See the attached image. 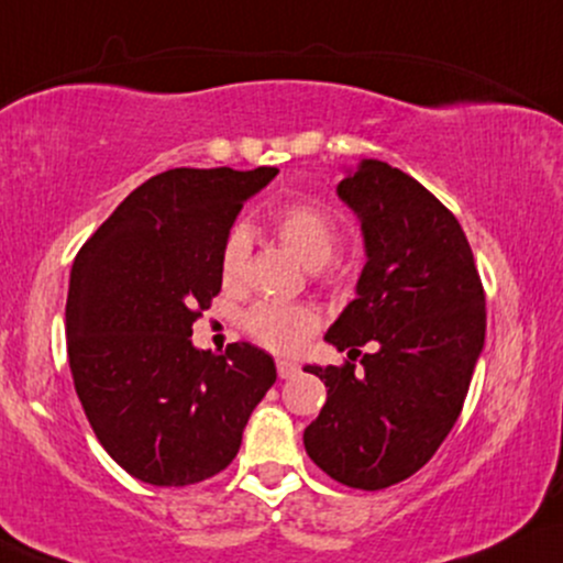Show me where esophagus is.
Wrapping results in <instances>:
<instances>
[{"label":"esophagus","mask_w":563,"mask_h":563,"mask_svg":"<svg viewBox=\"0 0 563 563\" xmlns=\"http://www.w3.org/2000/svg\"><path fill=\"white\" fill-rule=\"evenodd\" d=\"M298 374V364H294V361H277V376L280 379H290V376Z\"/></svg>","instance_id":"1"}]
</instances>
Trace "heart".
I'll list each match as a JSON object with an SVG mask.
<instances>
[{"label":"heart","mask_w":563,"mask_h":563,"mask_svg":"<svg viewBox=\"0 0 563 563\" xmlns=\"http://www.w3.org/2000/svg\"><path fill=\"white\" fill-rule=\"evenodd\" d=\"M275 236L290 249L306 267H322L332 260L340 241L338 220L317 202L283 205L269 218ZM249 257V236L244 229H233L220 246V275L225 283H236ZM319 319L309 306L296 303H257L246 314V330L269 351L296 353L317 330Z\"/></svg>","instance_id":"1"}]
</instances>
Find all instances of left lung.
I'll use <instances>...</instances> for the list:
<instances>
[{"mask_svg": "<svg viewBox=\"0 0 563 563\" xmlns=\"http://www.w3.org/2000/svg\"><path fill=\"white\" fill-rule=\"evenodd\" d=\"M355 212L366 265L324 340L355 372L303 366L327 402L303 431L306 454L343 486L379 490L421 471L457 421L486 340V296L465 231L429 189L364 158L338 184Z\"/></svg>", "mask_w": 563, "mask_h": 563, "instance_id": "obj_1", "label": "left lung"}]
</instances>
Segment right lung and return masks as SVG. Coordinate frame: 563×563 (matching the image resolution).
<instances>
[{
    "instance_id": "add662e5",
    "label": "right lung",
    "mask_w": 563,
    "mask_h": 563,
    "mask_svg": "<svg viewBox=\"0 0 563 563\" xmlns=\"http://www.w3.org/2000/svg\"><path fill=\"white\" fill-rule=\"evenodd\" d=\"M277 168H170L85 241L69 273L67 355L103 450L151 486H191L236 457L275 361L199 351L191 324L220 294V246Z\"/></svg>"
}]
</instances>
